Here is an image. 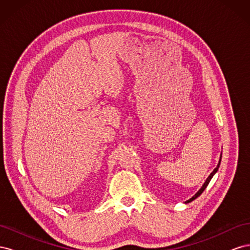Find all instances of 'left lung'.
I'll return each instance as SVG.
<instances>
[{"label":"left lung","instance_id":"8db88e82","mask_svg":"<svg viewBox=\"0 0 250 250\" xmlns=\"http://www.w3.org/2000/svg\"><path fill=\"white\" fill-rule=\"evenodd\" d=\"M220 162H221V158H220V161H219V163H218V165H217V167L214 169V171L213 172H211L210 174H209V176L207 178V180H206V183H204L203 184V186L201 187V188H200V190L197 192V193H196L194 196H193V197L192 198H190V199H188V200H187L186 201V203H188V202H191V201H193L194 199H196V198H197V197H199V196L203 193V191L204 190H206V188L208 187V185L209 184V181H210V179H211V177H213L214 175H215V174H216V172L218 171V169H219V166H220Z\"/></svg>","mask_w":250,"mask_h":250}]
</instances>
